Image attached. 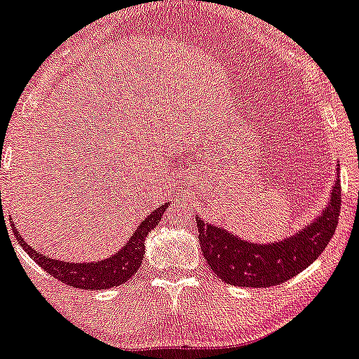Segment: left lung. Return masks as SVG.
Returning <instances> with one entry per match:
<instances>
[{
	"mask_svg": "<svg viewBox=\"0 0 359 359\" xmlns=\"http://www.w3.org/2000/svg\"><path fill=\"white\" fill-rule=\"evenodd\" d=\"M341 198L337 180L327 210L294 237L273 245L249 243L198 218L201 250L215 274L228 285L245 288L281 285L300 274L324 252L339 222Z\"/></svg>",
	"mask_w": 359,
	"mask_h": 359,
	"instance_id": "8db88e82",
	"label": "left lung"
}]
</instances>
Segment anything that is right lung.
<instances>
[{"instance_id":"obj_1","label":"right lung","mask_w":359,"mask_h":359,"mask_svg":"<svg viewBox=\"0 0 359 359\" xmlns=\"http://www.w3.org/2000/svg\"><path fill=\"white\" fill-rule=\"evenodd\" d=\"M168 204H161L158 210H155L148 218L141 222L137 230L133 235V238L126 243L122 250L114 254L112 257L104 259L100 262H86V264H71L62 261H54L49 259L47 255L39 254L34 250L25 240L18 235L17 230H13L15 237H17L18 243L23 247V250L34 259L46 273L57 279V281L65 283V285L73 286V288L81 290H107L114 288V286L124 285L126 281L136 274L140 269L141 262L144 257V238L156 224L160 223L161 216H163L165 210Z\"/></svg>"}]
</instances>
